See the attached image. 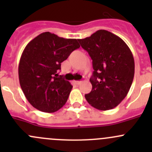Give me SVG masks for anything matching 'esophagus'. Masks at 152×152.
I'll return each mask as SVG.
<instances>
[{"instance_id":"1","label":"esophagus","mask_w":152,"mask_h":152,"mask_svg":"<svg viewBox=\"0 0 152 152\" xmlns=\"http://www.w3.org/2000/svg\"><path fill=\"white\" fill-rule=\"evenodd\" d=\"M74 83L76 84V85H80L81 83H82V81H74Z\"/></svg>"}]
</instances>
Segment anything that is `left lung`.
I'll use <instances>...</instances> for the list:
<instances>
[{
	"label": "left lung",
	"mask_w": 152,
	"mask_h": 152,
	"mask_svg": "<svg viewBox=\"0 0 152 152\" xmlns=\"http://www.w3.org/2000/svg\"><path fill=\"white\" fill-rule=\"evenodd\" d=\"M93 60L92 90L85 99L94 108L109 110L117 107L132 84L134 61L121 38L107 30H99L89 37L78 39Z\"/></svg>",
	"instance_id": "8db88e82"
}]
</instances>
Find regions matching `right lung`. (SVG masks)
Here are the masks:
<instances>
[{
	"label": "right lung",
	"instance_id": "obj_1",
	"mask_svg": "<svg viewBox=\"0 0 152 152\" xmlns=\"http://www.w3.org/2000/svg\"><path fill=\"white\" fill-rule=\"evenodd\" d=\"M80 45L76 39L43 32L27 44L18 67L21 89L28 102L44 113H54L66 103L73 86L57 77L61 63Z\"/></svg>",
	"mask_w": 152,
	"mask_h": 152
}]
</instances>
